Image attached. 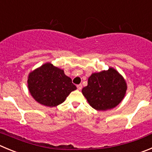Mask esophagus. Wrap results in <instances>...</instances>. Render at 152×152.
I'll use <instances>...</instances> for the list:
<instances>
[{"instance_id":"obj_1","label":"esophagus","mask_w":152,"mask_h":152,"mask_svg":"<svg viewBox=\"0 0 152 152\" xmlns=\"http://www.w3.org/2000/svg\"><path fill=\"white\" fill-rule=\"evenodd\" d=\"M82 88H83V86H82V85H78V86H77V89H78V90L80 91Z\"/></svg>"}]
</instances>
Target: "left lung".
<instances>
[{
    "label": "left lung",
    "instance_id": "left-lung-1",
    "mask_svg": "<svg viewBox=\"0 0 152 152\" xmlns=\"http://www.w3.org/2000/svg\"><path fill=\"white\" fill-rule=\"evenodd\" d=\"M127 89L124 78L113 67L94 73L88 79L83 94L92 108L106 111L115 108L122 101Z\"/></svg>",
    "mask_w": 152,
    "mask_h": 152
}]
</instances>
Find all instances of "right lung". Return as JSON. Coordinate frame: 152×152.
<instances>
[{
    "mask_svg": "<svg viewBox=\"0 0 152 152\" xmlns=\"http://www.w3.org/2000/svg\"><path fill=\"white\" fill-rule=\"evenodd\" d=\"M28 88L31 95L41 105L53 107L61 104L76 89L64 69L47 62L30 72Z\"/></svg>",
    "mask_w": 152,
    "mask_h": 152,
    "instance_id": "right-lung-1",
    "label": "right lung"
}]
</instances>
